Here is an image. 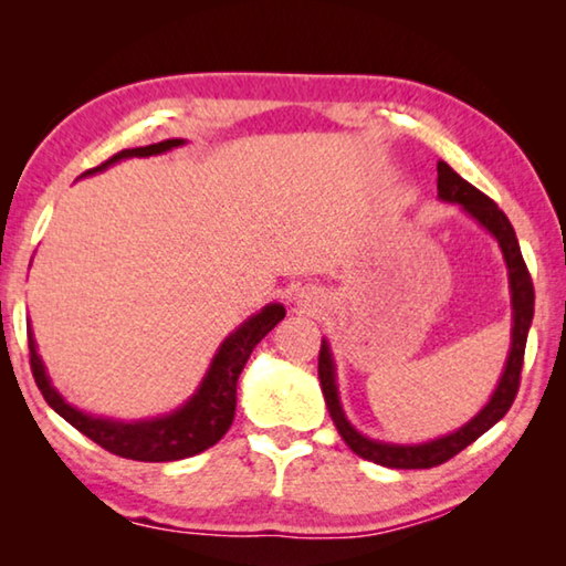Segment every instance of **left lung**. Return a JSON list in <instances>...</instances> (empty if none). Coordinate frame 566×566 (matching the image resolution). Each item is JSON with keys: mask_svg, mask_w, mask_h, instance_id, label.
Listing matches in <instances>:
<instances>
[{"mask_svg": "<svg viewBox=\"0 0 566 566\" xmlns=\"http://www.w3.org/2000/svg\"><path fill=\"white\" fill-rule=\"evenodd\" d=\"M437 197L442 202L459 205L464 212L474 219L479 227H484L490 232L496 244L502 249L506 272H510V294H512V347L510 357H506L504 371L496 385L494 395L490 401L476 411V415L462 424L454 432L442 434L437 439L421 444H395L385 442V439H371L367 434L357 432L352 427L342 409L339 387H337V367H334V357L329 349V342L322 339L319 349V381H322V395L327 401L329 417L337 424L339 434L354 454L369 462L389 467V469H429L437 464H444L447 459L462 452L474 439L482 437L486 429H492L506 411H510L512 401L520 389V375H522V361H524V347H526V334L532 327L534 317V284L532 276L526 272V264L522 260V249L516 242L514 227L510 219L496 207L490 197L482 195L476 187L469 185L457 171L447 165V161H437Z\"/></svg>", "mask_w": 566, "mask_h": 566, "instance_id": "1", "label": "left lung"}]
</instances>
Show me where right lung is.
<instances>
[{"instance_id": "obj_1", "label": "right lung", "mask_w": 566, "mask_h": 566, "mask_svg": "<svg viewBox=\"0 0 566 566\" xmlns=\"http://www.w3.org/2000/svg\"><path fill=\"white\" fill-rule=\"evenodd\" d=\"M181 145H185V139H165L149 147L122 149L119 155H114L99 167L84 171L82 177L97 175V171H104L122 159L165 155V151ZM284 306L274 302L262 306L260 312L239 324V327L219 344L214 359L209 364L202 381H199V387L195 389V395H191L185 405L161 417L122 421L90 415V411H82L70 405V401L56 391L50 375H46V367L40 352H36V342L30 324L27 334H30L32 375L36 387L42 391V397L46 399V405H50L62 419L70 421L74 429H80L84 437H90L92 442L107 449V452L119 454L124 459H137V462H177V459H187L205 452V449L214 447L219 439L227 434V429L232 427L234 421L237 379L242 375L249 354H252L256 344L284 319Z\"/></svg>"}]
</instances>
